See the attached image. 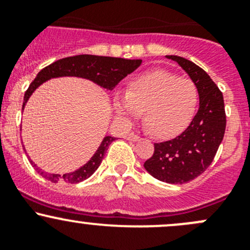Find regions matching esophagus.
<instances>
[{
  "label": "esophagus",
  "mask_w": 250,
  "mask_h": 250,
  "mask_svg": "<svg viewBox=\"0 0 250 250\" xmlns=\"http://www.w3.org/2000/svg\"><path fill=\"white\" fill-rule=\"evenodd\" d=\"M127 140L132 141V142H136V141L140 140V136L136 135V133H133V132H131L127 135Z\"/></svg>",
  "instance_id": "esophagus-1"
}]
</instances>
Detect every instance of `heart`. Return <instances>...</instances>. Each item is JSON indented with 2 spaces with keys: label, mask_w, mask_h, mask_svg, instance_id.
Segmentation results:
<instances>
[{
  "label": "heart",
  "mask_w": 250,
  "mask_h": 250,
  "mask_svg": "<svg viewBox=\"0 0 250 250\" xmlns=\"http://www.w3.org/2000/svg\"><path fill=\"white\" fill-rule=\"evenodd\" d=\"M197 104L196 83L164 69L136 76L125 95L114 97V110L120 119L132 122L143 112V120L158 137H169L186 127Z\"/></svg>",
  "instance_id": "b5f03b06"
}]
</instances>
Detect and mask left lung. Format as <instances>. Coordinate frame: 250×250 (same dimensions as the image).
<instances>
[{
    "label": "left lung",
    "instance_id": "obj_1",
    "mask_svg": "<svg viewBox=\"0 0 250 250\" xmlns=\"http://www.w3.org/2000/svg\"><path fill=\"white\" fill-rule=\"evenodd\" d=\"M167 58L176 62L196 83L199 108L177 137L154 143V153L143 167L159 181L181 185L198 177L211 164L224 138L226 114L221 91L201 66L179 56Z\"/></svg>",
    "mask_w": 250,
    "mask_h": 250
}]
</instances>
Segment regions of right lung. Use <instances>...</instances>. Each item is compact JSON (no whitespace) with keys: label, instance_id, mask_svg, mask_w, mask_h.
<instances>
[{"label":"right lung","instance_id":"add662e5","mask_svg":"<svg viewBox=\"0 0 250 250\" xmlns=\"http://www.w3.org/2000/svg\"><path fill=\"white\" fill-rule=\"evenodd\" d=\"M141 63H142L141 59H124L115 58V57L92 56V54H80V56L59 59L42 69L36 75L35 80L30 83L24 95L23 109L34 91L49 79L62 78V76H76V78L87 79V80L97 83L101 87L112 91L125 76L135 71L141 65ZM114 140L115 138L112 136H105L92 158L85 165L73 172H66L63 175L48 174V172H44L39 169V167H36V164H34L31 159L30 163L38 170V172H40V175L48 181L54 182V184L57 182L79 184V182L88 179L98 169L108 147Z\"/></svg>","mask_w":250,"mask_h":250}]
</instances>
